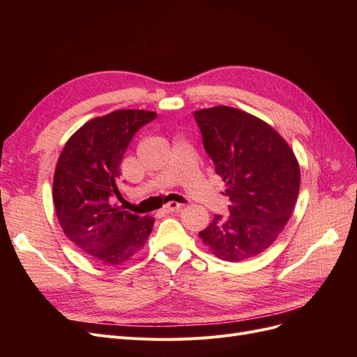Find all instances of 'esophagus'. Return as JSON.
<instances>
[{"mask_svg":"<svg viewBox=\"0 0 357 357\" xmlns=\"http://www.w3.org/2000/svg\"><path fill=\"white\" fill-rule=\"evenodd\" d=\"M180 210H181V204H178L176 201H171L164 205V213H177Z\"/></svg>","mask_w":357,"mask_h":357,"instance_id":"34e87169","label":"esophagus"}]
</instances>
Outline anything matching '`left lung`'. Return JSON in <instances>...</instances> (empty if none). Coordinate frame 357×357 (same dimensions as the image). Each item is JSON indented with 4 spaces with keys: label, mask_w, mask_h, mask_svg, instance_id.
Returning a JSON list of instances; mask_svg holds the SVG:
<instances>
[{
    "label": "left lung",
    "mask_w": 357,
    "mask_h": 357,
    "mask_svg": "<svg viewBox=\"0 0 357 357\" xmlns=\"http://www.w3.org/2000/svg\"><path fill=\"white\" fill-rule=\"evenodd\" d=\"M193 116L231 201V214H214L199 238L222 261H245L265 252L294 213L298 159L273 126L250 113L218 105Z\"/></svg>",
    "instance_id": "obj_1"
}]
</instances>
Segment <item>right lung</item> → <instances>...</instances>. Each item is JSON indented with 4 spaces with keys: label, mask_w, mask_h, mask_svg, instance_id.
I'll return each mask as SVG.
<instances>
[{
    "label": "right lung",
    "mask_w": 357,
    "mask_h": 357,
    "mask_svg": "<svg viewBox=\"0 0 357 357\" xmlns=\"http://www.w3.org/2000/svg\"><path fill=\"white\" fill-rule=\"evenodd\" d=\"M158 114L116 110L77 129L63 146L53 176L61 228L82 252L104 265H121L144 247L155 219L112 205L121 162L139 128Z\"/></svg>",
    "instance_id": "obj_1"
}]
</instances>
